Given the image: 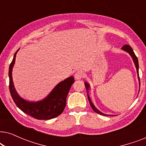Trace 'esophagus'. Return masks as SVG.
Returning <instances> with one entry per match:
<instances>
[{
	"instance_id": "obj_1",
	"label": "esophagus",
	"mask_w": 146,
	"mask_h": 146,
	"mask_svg": "<svg viewBox=\"0 0 146 146\" xmlns=\"http://www.w3.org/2000/svg\"><path fill=\"white\" fill-rule=\"evenodd\" d=\"M84 77V73L82 71H78L75 73L74 78L76 80H80Z\"/></svg>"
}]
</instances>
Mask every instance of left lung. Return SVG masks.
Returning <instances> with one entry per match:
<instances>
[{
	"label": "left lung",
	"mask_w": 146,
	"mask_h": 146,
	"mask_svg": "<svg viewBox=\"0 0 146 146\" xmlns=\"http://www.w3.org/2000/svg\"><path fill=\"white\" fill-rule=\"evenodd\" d=\"M121 49H122L123 50L127 52V53H129V54L131 56V58H132V60H133V63H134V64H135V68H136L137 74V77H138L139 83V87H140V81H139V64H138V60H137V58L136 57V56H135L134 52H133V49L131 48V47L130 46H129V45H127V44H125V45H124V46H123L122 48H121ZM84 84H85L86 89V91H87L88 98L90 104L92 108L93 109V110L95 112H96L97 113H99V114L104 115H108V114H105V113L101 112L100 111H99L98 110V109L96 108V107L94 106V105L93 103L92 102L91 99H90V98L89 94H88L89 90H90V84H89L88 83V82H84Z\"/></svg>",
	"instance_id": "1"
}]
</instances>
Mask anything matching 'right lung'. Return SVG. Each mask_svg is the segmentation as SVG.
Wrapping results in <instances>:
<instances>
[{
	"label": "right lung",
	"instance_id": "right-lung-1",
	"mask_svg": "<svg viewBox=\"0 0 146 146\" xmlns=\"http://www.w3.org/2000/svg\"><path fill=\"white\" fill-rule=\"evenodd\" d=\"M16 52L13 61L9 66V90L15 104L27 115L38 119H50L60 115L66 104V98L70 89L74 82L73 76L67 78L54 88L51 92L44 99L38 102L26 100L20 96L14 86L12 72L15 63Z\"/></svg>",
	"mask_w": 146,
	"mask_h": 146
}]
</instances>
